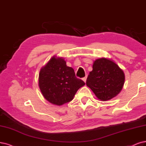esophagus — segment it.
<instances>
[{
    "label": "esophagus",
    "instance_id": "obj_1",
    "mask_svg": "<svg viewBox=\"0 0 146 146\" xmlns=\"http://www.w3.org/2000/svg\"><path fill=\"white\" fill-rule=\"evenodd\" d=\"M87 76H86L85 77H84V78L82 79V80H84V82H86V80H87Z\"/></svg>",
    "mask_w": 146,
    "mask_h": 146
}]
</instances>
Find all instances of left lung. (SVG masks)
Returning a JSON list of instances; mask_svg holds the SVG:
<instances>
[{
  "label": "left lung",
  "instance_id": "1",
  "mask_svg": "<svg viewBox=\"0 0 146 146\" xmlns=\"http://www.w3.org/2000/svg\"><path fill=\"white\" fill-rule=\"evenodd\" d=\"M123 70L110 59H96L86 84L102 101L109 100L120 93L125 84Z\"/></svg>",
  "mask_w": 146,
  "mask_h": 146
}]
</instances>
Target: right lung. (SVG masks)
Masks as SVG:
<instances>
[{
	"label": "right lung",
	"mask_w": 146,
	"mask_h": 146,
	"mask_svg": "<svg viewBox=\"0 0 146 146\" xmlns=\"http://www.w3.org/2000/svg\"><path fill=\"white\" fill-rule=\"evenodd\" d=\"M75 76L73 68L64 58L53 56L40 72L38 85L44 98L52 104L60 106L72 101L77 91L85 85Z\"/></svg>",
	"instance_id": "right-lung-1"
}]
</instances>
